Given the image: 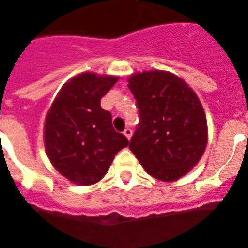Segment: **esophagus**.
<instances>
[{"instance_id": "obj_1", "label": "esophagus", "mask_w": 248, "mask_h": 248, "mask_svg": "<svg viewBox=\"0 0 248 248\" xmlns=\"http://www.w3.org/2000/svg\"><path fill=\"white\" fill-rule=\"evenodd\" d=\"M124 135L126 137H127L128 140H130L131 139V136H132V130H131L130 127H127V128H124Z\"/></svg>"}]
</instances>
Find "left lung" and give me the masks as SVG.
<instances>
[{
	"label": "left lung",
	"instance_id": "8db88e82",
	"mask_svg": "<svg viewBox=\"0 0 248 248\" xmlns=\"http://www.w3.org/2000/svg\"><path fill=\"white\" fill-rule=\"evenodd\" d=\"M128 88L140 113L128 147L150 175L178 180L199 163L207 147V118L198 95L165 70L135 73Z\"/></svg>",
	"mask_w": 248,
	"mask_h": 248
}]
</instances>
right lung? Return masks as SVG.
<instances>
[{
  "mask_svg": "<svg viewBox=\"0 0 248 248\" xmlns=\"http://www.w3.org/2000/svg\"><path fill=\"white\" fill-rule=\"evenodd\" d=\"M118 80L84 72L62 87L44 124V143L51 165L77 185H92L108 171L114 155L128 145L114 131L101 98Z\"/></svg>",
  "mask_w": 248,
  "mask_h": 248,
  "instance_id": "add662e5",
  "label": "right lung"
}]
</instances>
